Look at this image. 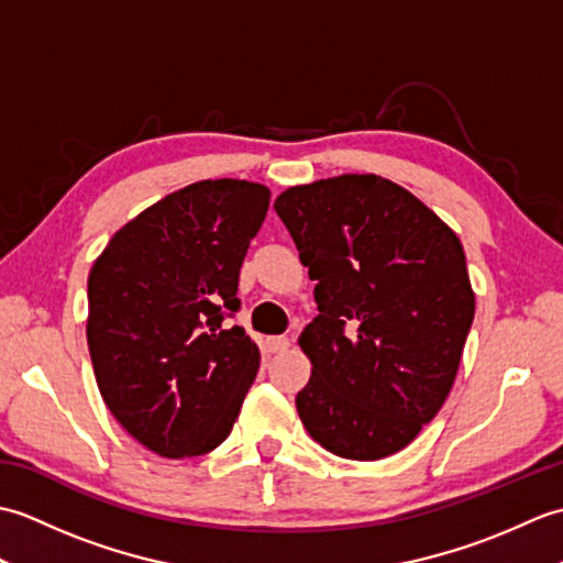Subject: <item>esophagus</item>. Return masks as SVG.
Here are the masks:
<instances>
[{"mask_svg":"<svg viewBox=\"0 0 563 563\" xmlns=\"http://www.w3.org/2000/svg\"><path fill=\"white\" fill-rule=\"evenodd\" d=\"M266 349L268 353H283L290 349V339L288 336H268L266 339Z\"/></svg>","mask_w":563,"mask_h":563,"instance_id":"obj_1","label":"esophagus"}]
</instances>
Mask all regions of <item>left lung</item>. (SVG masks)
Instances as JSON below:
<instances>
[{"label": "left lung", "mask_w": 563, "mask_h": 563, "mask_svg": "<svg viewBox=\"0 0 563 563\" xmlns=\"http://www.w3.org/2000/svg\"><path fill=\"white\" fill-rule=\"evenodd\" d=\"M273 208L317 280L297 413L339 457H389L433 421L457 377L474 319L460 236L375 174L292 186Z\"/></svg>", "instance_id": "obj_1"}]
</instances>
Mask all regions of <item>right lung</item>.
<instances>
[{
  "label": "right lung",
  "instance_id": "1",
  "mask_svg": "<svg viewBox=\"0 0 563 563\" xmlns=\"http://www.w3.org/2000/svg\"><path fill=\"white\" fill-rule=\"evenodd\" d=\"M271 190L218 178L118 230L89 273L87 341L101 397L140 445L198 457L230 435L261 353L236 312L239 268Z\"/></svg>",
  "mask_w": 563,
  "mask_h": 563
}]
</instances>
